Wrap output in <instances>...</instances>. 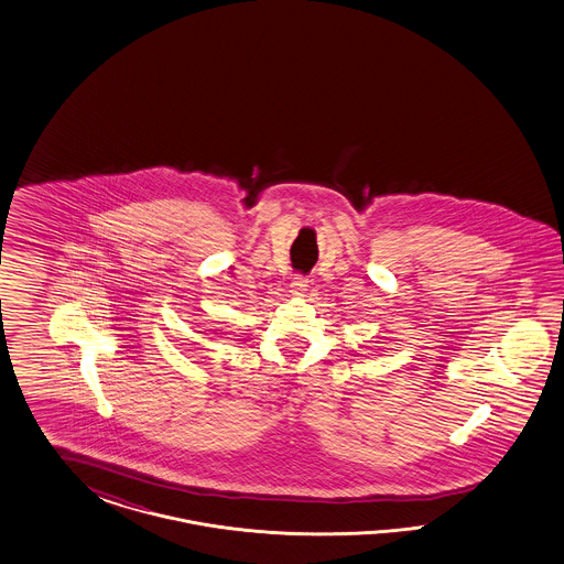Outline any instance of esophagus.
Here are the masks:
<instances>
[{
  "instance_id": "1",
  "label": "esophagus",
  "mask_w": 564,
  "mask_h": 564,
  "mask_svg": "<svg viewBox=\"0 0 564 564\" xmlns=\"http://www.w3.org/2000/svg\"><path fill=\"white\" fill-rule=\"evenodd\" d=\"M307 283H310V281H307L306 274H295L293 281H291V291H293V293H304Z\"/></svg>"
}]
</instances>
